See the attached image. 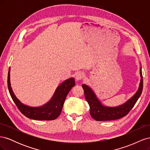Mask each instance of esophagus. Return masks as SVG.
<instances>
[{
  "label": "esophagus",
  "mask_w": 150,
  "mask_h": 150,
  "mask_svg": "<svg viewBox=\"0 0 150 150\" xmlns=\"http://www.w3.org/2000/svg\"><path fill=\"white\" fill-rule=\"evenodd\" d=\"M84 78V74L81 72H78L76 75H75V79L76 81H79L80 80Z\"/></svg>",
  "instance_id": "obj_1"
}]
</instances>
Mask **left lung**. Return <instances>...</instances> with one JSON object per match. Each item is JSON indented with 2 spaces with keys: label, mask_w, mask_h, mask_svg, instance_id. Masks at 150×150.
<instances>
[{
  "label": "left lung",
  "mask_w": 150,
  "mask_h": 150,
  "mask_svg": "<svg viewBox=\"0 0 150 150\" xmlns=\"http://www.w3.org/2000/svg\"><path fill=\"white\" fill-rule=\"evenodd\" d=\"M140 76L139 86L137 93L126 103L116 107H108L103 105L92 89L87 85L83 84L85 98L89 105L90 115L96 121H110L121 118L128 115L142 93L143 80L142 68L140 69Z\"/></svg>",
  "instance_id": "8db88e82"
}]
</instances>
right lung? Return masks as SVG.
<instances>
[{
    "mask_svg": "<svg viewBox=\"0 0 150 150\" xmlns=\"http://www.w3.org/2000/svg\"><path fill=\"white\" fill-rule=\"evenodd\" d=\"M10 69L7 77L8 91L13 102L19 111L26 117L35 120H53L60 115L67 94L75 86L73 78H69L58 86L52 99L47 103L40 107H30L22 104L13 93L10 81Z\"/></svg>",
    "mask_w": 150,
    "mask_h": 150,
    "instance_id": "1",
    "label": "right lung"
}]
</instances>
